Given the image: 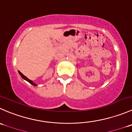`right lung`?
I'll use <instances>...</instances> for the list:
<instances>
[{
  "instance_id": "right-lung-1",
  "label": "right lung",
  "mask_w": 132,
  "mask_h": 132,
  "mask_svg": "<svg viewBox=\"0 0 132 132\" xmlns=\"http://www.w3.org/2000/svg\"><path fill=\"white\" fill-rule=\"evenodd\" d=\"M19 73L20 74V76L22 77V78L23 79H24V80H26V81H28V82H29V83H30L31 84H32V85H33V86H37V84H35V83H34V82L32 81V80H29V79H28V78H27L25 76V75H23V74L22 73L20 72V71H19Z\"/></svg>"
}]
</instances>
